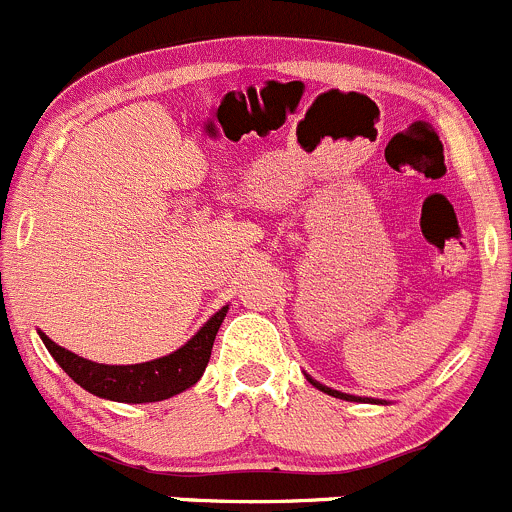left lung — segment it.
<instances>
[{"mask_svg": "<svg viewBox=\"0 0 512 512\" xmlns=\"http://www.w3.org/2000/svg\"><path fill=\"white\" fill-rule=\"evenodd\" d=\"M308 381H311V383H313V386H316V388H318V391L328 393V396H336V398H343V401H368V398H358V396H348V393H341V391H331V388L321 386V383H316V381H313V378H308ZM371 403H376V401H371Z\"/></svg>", "mask_w": 512, "mask_h": 512, "instance_id": "8db88e82", "label": "left lung"}]
</instances>
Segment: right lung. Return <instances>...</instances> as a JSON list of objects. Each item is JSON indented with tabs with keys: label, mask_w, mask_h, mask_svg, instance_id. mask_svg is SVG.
I'll list each match as a JSON object with an SVG mask.
<instances>
[{
	"label": "right lung",
	"mask_w": 512,
	"mask_h": 512,
	"mask_svg": "<svg viewBox=\"0 0 512 512\" xmlns=\"http://www.w3.org/2000/svg\"><path fill=\"white\" fill-rule=\"evenodd\" d=\"M226 311H229V306L216 311L204 323V328L189 343H184L179 351L149 363H136V366H104V363L86 361L77 353L57 346L44 333H39V336H42L44 346L52 353L54 361L84 391L106 398V401L154 403L176 396V393L186 391V388H191L199 381L201 373L206 371L211 348H214V338L219 333V326L224 323Z\"/></svg>",
	"instance_id": "1"
}]
</instances>
